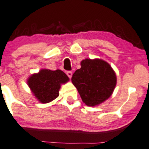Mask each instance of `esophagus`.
<instances>
[{"label":"esophagus","instance_id":"esophagus-1","mask_svg":"<svg viewBox=\"0 0 149 149\" xmlns=\"http://www.w3.org/2000/svg\"><path fill=\"white\" fill-rule=\"evenodd\" d=\"M67 75H68L69 77L71 78L72 76V72H70V71L67 72Z\"/></svg>","mask_w":149,"mask_h":149}]
</instances>
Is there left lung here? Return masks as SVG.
<instances>
[{
  "label": "left lung",
  "mask_w": 149,
  "mask_h": 149,
  "mask_svg": "<svg viewBox=\"0 0 149 149\" xmlns=\"http://www.w3.org/2000/svg\"><path fill=\"white\" fill-rule=\"evenodd\" d=\"M76 70L72 82L81 100L89 107L104 102L112 94L116 85V75L108 62L101 59H85Z\"/></svg>",
  "instance_id": "1"
}]
</instances>
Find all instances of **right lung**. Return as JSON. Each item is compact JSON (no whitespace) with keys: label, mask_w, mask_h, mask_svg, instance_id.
Listing matches in <instances>:
<instances>
[{"label":"right lung","mask_w":149,"mask_h":149,"mask_svg":"<svg viewBox=\"0 0 149 149\" xmlns=\"http://www.w3.org/2000/svg\"><path fill=\"white\" fill-rule=\"evenodd\" d=\"M68 81L70 79L62 70L42 69L30 75L27 84L38 102L47 104L58 97L61 85Z\"/></svg>","instance_id":"right-lung-1"}]
</instances>
